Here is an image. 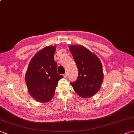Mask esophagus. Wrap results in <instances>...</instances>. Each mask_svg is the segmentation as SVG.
<instances>
[{
  "label": "esophagus",
  "instance_id": "1",
  "mask_svg": "<svg viewBox=\"0 0 134 134\" xmlns=\"http://www.w3.org/2000/svg\"><path fill=\"white\" fill-rule=\"evenodd\" d=\"M67 75H68V74H67V72H65V73L63 75V76H64V78H67Z\"/></svg>",
  "mask_w": 134,
  "mask_h": 134
}]
</instances>
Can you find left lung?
Returning <instances> with one entry per match:
<instances>
[{
  "mask_svg": "<svg viewBox=\"0 0 134 134\" xmlns=\"http://www.w3.org/2000/svg\"><path fill=\"white\" fill-rule=\"evenodd\" d=\"M69 48L78 70L77 79L70 83L81 97H91L98 92L103 81L101 62L95 54L82 45H71Z\"/></svg>",
  "mask_w": 134,
  "mask_h": 134,
  "instance_id": "obj_1",
  "label": "left lung"
}]
</instances>
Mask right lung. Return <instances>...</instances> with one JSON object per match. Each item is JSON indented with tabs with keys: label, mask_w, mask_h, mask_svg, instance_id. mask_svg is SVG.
<instances>
[{
	"label": "right lung",
	"mask_w": 134,
	"mask_h": 134,
	"mask_svg": "<svg viewBox=\"0 0 134 134\" xmlns=\"http://www.w3.org/2000/svg\"><path fill=\"white\" fill-rule=\"evenodd\" d=\"M55 46L45 47L31 60L25 74L27 89L32 97L38 102H47L55 94L58 82L63 76L57 72L54 60Z\"/></svg>",
	"instance_id": "obj_1"
}]
</instances>
